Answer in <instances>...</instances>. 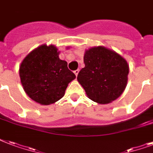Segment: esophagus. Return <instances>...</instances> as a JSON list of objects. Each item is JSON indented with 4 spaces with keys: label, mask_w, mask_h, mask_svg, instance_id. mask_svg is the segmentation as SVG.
I'll return each mask as SVG.
<instances>
[{
    "label": "esophagus",
    "mask_w": 153,
    "mask_h": 153,
    "mask_svg": "<svg viewBox=\"0 0 153 153\" xmlns=\"http://www.w3.org/2000/svg\"><path fill=\"white\" fill-rule=\"evenodd\" d=\"M79 70H75V71H74V74L76 75V76H78V74H79Z\"/></svg>",
    "instance_id": "1"
}]
</instances>
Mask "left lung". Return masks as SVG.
I'll use <instances>...</instances> for the list:
<instances>
[{
	"instance_id": "8db88e82",
	"label": "left lung",
	"mask_w": 153,
	"mask_h": 153,
	"mask_svg": "<svg viewBox=\"0 0 153 153\" xmlns=\"http://www.w3.org/2000/svg\"><path fill=\"white\" fill-rule=\"evenodd\" d=\"M83 59L85 67L77 79L87 97L100 104H108L119 98L128 82L129 68L126 60L102 46L86 50Z\"/></svg>"
}]
</instances>
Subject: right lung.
Wrapping results in <instances>:
<instances>
[{
  "instance_id": "add662e5",
  "label": "right lung",
  "mask_w": 153,
  "mask_h": 153,
  "mask_svg": "<svg viewBox=\"0 0 153 153\" xmlns=\"http://www.w3.org/2000/svg\"><path fill=\"white\" fill-rule=\"evenodd\" d=\"M59 55L55 46L43 44L31 51L20 64L23 88L30 98L40 105H48L61 99L68 84L75 79L67 62L60 59Z\"/></svg>"
}]
</instances>
